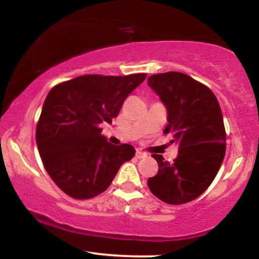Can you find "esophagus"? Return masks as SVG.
I'll list each match as a JSON object with an SVG mask.
<instances>
[{"label": "esophagus", "mask_w": 259, "mask_h": 259, "mask_svg": "<svg viewBox=\"0 0 259 259\" xmlns=\"http://www.w3.org/2000/svg\"><path fill=\"white\" fill-rule=\"evenodd\" d=\"M136 157H137L138 159H144V158L147 157V153H145V152L138 150L137 153H136Z\"/></svg>", "instance_id": "1"}]
</instances>
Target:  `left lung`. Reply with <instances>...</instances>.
<instances>
[{
	"label": "left lung",
	"mask_w": 259,
	"mask_h": 259,
	"mask_svg": "<svg viewBox=\"0 0 259 259\" xmlns=\"http://www.w3.org/2000/svg\"><path fill=\"white\" fill-rule=\"evenodd\" d=\"M147 83L167 109L168 123L164 133L179 145L173 162L160 154L152 155L159 171L148 178V189L164 203H189L211 185L225 157L221 106L210 88L186 74H154Z\"/></svg>",
	"instance_id": "1"
}]
</instances>
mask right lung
Listing matches in <instances>:
<instances>
[{"label": "right lung", "mask_w": 259, "mask_h": 259, "mask_svg": "<svg viewBox=\"0 0 259 259\" xmlns=\"http://www.w3.org/2000/svg\"><path fill=\"white\" fill-rule=\"evenodd\" d=\"M145 79V73L92 74L56 84L48 93L36 144L46 171L69 197L90 199L102 193L120 166L134 157L130 144L108 143L100 125L118 116L125 99Z\"/></svg>", "instance_id": "add662e5"}]
</instances>
